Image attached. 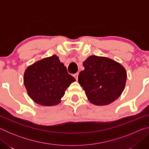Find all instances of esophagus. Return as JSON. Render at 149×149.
<instances>
[{"label":"esophagus","mask_w":149,"mask_h":149,"mask_svg":"<svg viewBox=\"0 0 149 149\" xmlns=\"http://www.w3.org/2000/svg\"><path fill=\"white\" fill-rule=\"evenodd\" d=\"M78 75H79V74H78V73H76V74H75L74 75V77L75 78V79H76L77 81L78 79Z\"/></svg>","instance_id":"obj_1"}]
</instances>
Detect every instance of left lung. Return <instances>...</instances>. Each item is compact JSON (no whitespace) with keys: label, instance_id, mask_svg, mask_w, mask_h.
<instances>
[{"label":"left lung","instance_id":"left-lung-1","mask_svg":"<svg viewBox=\"0 0 149 149\" xmlns=\"http://www.w3.org/2000/svg\"><path fill=\"white\" fill-rule=\"evenodd\" d=\"M83 65L85 69L79 73L78 81L90 102L105 106L119 98L127 78L122 64L109 58L92 55Z\"/></svg>","mask_w":149,"mask_h":149}]
</instances>
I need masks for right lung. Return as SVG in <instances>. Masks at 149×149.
<instances>
[{
	"instance_id": "1",
	"label": "right lung",
	"mask_w": 149,
	"mask_h": 149,
	"mask_svg": "<svg viewBox=\"0 0 149 149\" xmlns=\"http://www.w3.org/2000/svg\"><path fill=\"white\" fill-rule=\"evenodd\" d=\"M75 81L55 54L29 65L24 75V84L29 97L45 107L58 104L65 90Z\"/></svg>"
}]
</instances>
